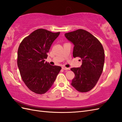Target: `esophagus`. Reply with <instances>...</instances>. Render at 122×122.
<instances>
[{
    "instance_id": "34e87169",
    "label": "esophagus",
    "mask_w": 122,
    "mask_h": 122,
    "mask_svg": "<svg viewBox=\"0 0 122 122\" xmlns=\"http://www.w3.org/2000/svg\"><path fill=\"white\" fill-rule=\"evenodd\" d=\"M62 69L64 70H69V68H66V67L65 66H63L62 67Z\"/></svg>"
}]
</instances>
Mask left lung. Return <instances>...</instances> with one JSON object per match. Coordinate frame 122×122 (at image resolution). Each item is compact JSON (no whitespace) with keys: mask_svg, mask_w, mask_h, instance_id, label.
Masks as SVG:
<instances>
[{"mask_svg":"<svg viewBox=\"0 0 122 122\" xmlns=\"http://www.w3.org/2000/svg\"><path fill=\"white\" fill-rule=\"evenodd\" d=\"M65 37L74 45L73 56L82 60L79 68L71 70L75 74L71 85L80 92H86L95 86L102 74L105 54L102 44L94 36L83 29L65 33Z\"/></svg>","mask_w":122,"mask_h":122,"instance_id":"8db88e82","label":"left lung"}]
</instances>
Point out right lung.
Returning a JSON list of instances; mask_svg holds the SVG:
<instances>
[{"label":"right lung","mask_w":122,"mask_h":122,"mask_svg":"<svg viewBox=\"0 0 122 122\" xmlns=\"http://www.w3.org/2000/svg\"><path fill=\"white\" fill-rule=\"evenodd\" d=\"M60 35L44 29L34 31L20 44L17 64L22 81L28 89L39 94L50 89L61 67L45 61L51 46Z\"/></svg>","instance_id":"1"}]
</instances>
